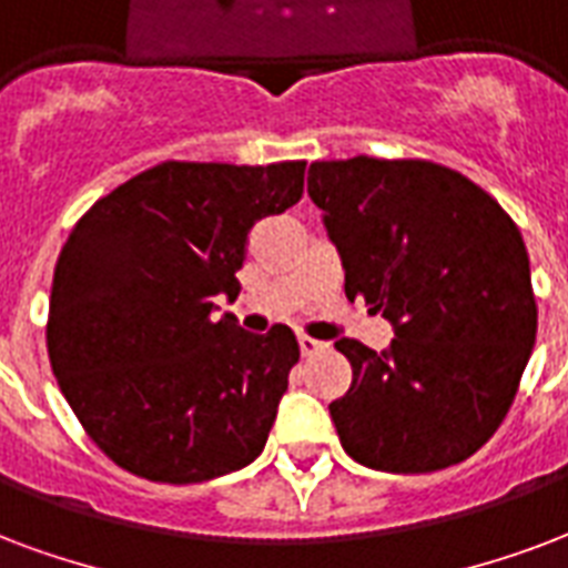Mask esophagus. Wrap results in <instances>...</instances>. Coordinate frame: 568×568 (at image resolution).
I'll use <instances>...</instances> for the list:
<instances>
[{"mask_svg": "<svg viewBox=\"0 0 568 568\" xmlns=\"http://www.w3.org/2000/svg\"><path fill=\"white\" fill-rule=\"evenodd\" d=\"M326 347L323 341H314L308 338V335H300V349H302V356H314V353H320V349Z\"/></svg>", "mask_w": 568, "mask_h": 568, "instance_id": "obj_1", "label": "esophagus"}]
</instances>
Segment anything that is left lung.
<instances>
[{
  "instance_id": "left-lung-1",
  "label": "left lung",
  "mask_w": 568,
  "mask_h": 568,
  "mask_svg": "<svg viewBox=\"0 0 568 568\" xmlns=\"http://www.w3.org/2000/svg\"><path fill=\"white\" fill-rule=\"evenodd\" d=\"M308 197L338 248L347 300L395 338L335 341L353 368L329 413L353 462L430 473L481 449L506 419L536 344L530 257L476 182L430 161H314Z\"/></svg>"
}]
</instances>
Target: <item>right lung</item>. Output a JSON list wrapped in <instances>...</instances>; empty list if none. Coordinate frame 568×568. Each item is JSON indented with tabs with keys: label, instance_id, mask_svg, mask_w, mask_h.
Instances as JSON below:
<instances>
[{
	"label": "right lung",
	"instance_id": "obj_1",
	"mask_svg": "<svg viewBox=\"0 0 568 568\" xmlns=\"http://www.w3.org/2000/svg\"><path fill=\"white\" fill-rule=\"evenodd\" d=\"M305 161H164L110 191L59 254L47 353L89 437L143 479L191 485L248 467L268 440L300 344L254 335L215 300L257 221L300 203Z\"/></svg>",
	"mask_w": 568,
	"mask_h": 568
}]
</instances>
